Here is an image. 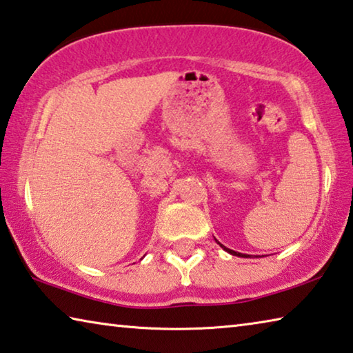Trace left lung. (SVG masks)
Returning a JSON list of instances; mask_svg holds the SVG:
<instances>
[{"instance_id":"1","label":"left lung","mask_w":353,"mask_h":353,"mask_svg":"<svg viewBox=\"0 0 353 353\" xmlns=\"http://www.w3.org/2000/svg\"><path fill=\"white\" fill-rule=\"evenodd\" d=\"M216 243L219 244V246L221 248H223L224 250H225V252H229L230 255H236V256H244V259H249V256L250 255H248V254H240V252H235V250H232V249H229V248H225V246H223V244H221L218 240H216Z\"/></svg>"}]
</instances>
